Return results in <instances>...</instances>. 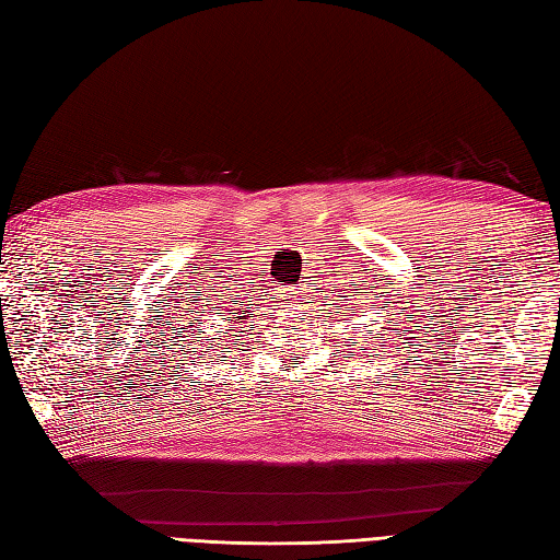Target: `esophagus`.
<instances>
[{
	"instance_id": "esophagus-1",
	"label": "esophagus",
	"mask_w": 560,
	"mask_h": 560,
	"mask_svg": "<svg viewBox=\"0 0 560 560\" xmlns=\"http://www.w3.org/2000/svg\"><path fill=\"white\" fill-rule=\"evenodd\" d=\"M281 293V299H287V301H299V289H295V287H289V289H281L279 291Z\"/></svg>"
}]
</instances>
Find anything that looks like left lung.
I'll list each match as a JSON object with an SVG mask.
<instances>
[{
	"label": "left lung",
	"mask_w": 560,
	"mask_h": 560,
	"mask_svg": "<svg viewBox=\"0 0 560 560\" xmlns=\"http://www.w3.org/2000/svg\"><path fill=\"white\" fill-rule=\"evenodd\" d=\"M355 291L363 293L361 289H355ZM341 299H343V301H349L347 295H341ZM355 301H361V299H355ZM365 301H368V295H365ZM331 305H335L337 311H343V307H341L339 303H331ZM353 307H355V311H359V313H361V311H365V313H371V315H377V313H373V311H368L365 305H355V303H353ZM329 315H331V313H329ZM341 315H343V313H341ZM347 315H349V313H347ZM337 323H339V319H337ZM371 323H373V325H363V327H361V339H365V347H371V343H375V347H385V343H387V341H385V331H387V327H385L383 323H380L377 317H371ZM377 326L381 327L380 332L376 331ZM351 335L355 337V335H359V331H351ZM351 343H353V347H359L361 341H355V339H353ZM361 351H365V349L361 347ZM349 353H353V351H349ZM373 353H375V355H380L375 349H373Z\"/></svg>",
	"instance_id": "8db88e82"
}]
</instances>
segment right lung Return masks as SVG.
I'll list each match as a JSON object with an SVG mask.
<instances>
[{
  "label": "right lung",
  "mask_w": 560,
  "mask_h": 560,
  "mask_svg": "<svg viewBox=\"0 0 560 560\" xmlns=\"http://www.w3.org/2000/svg\"><path fill=\"white\" fill-rule=\"evenodd\" d=\"M245 313H247L245 307H241V311H235V313H229V315H231V323L235 325V319H247V315H245ZM223 319H225V317H223ZM219 327H221V325H219ZM229 331H231V329H225V331H223V337H229ZM231 337H235V335H231ZM207 347H209L211 351H217V349H213V347H217V343H207ZM205 353H207V351H205Z\"/></svg>",
  "instance_id": "obj_1"
}]
</instances>
